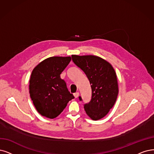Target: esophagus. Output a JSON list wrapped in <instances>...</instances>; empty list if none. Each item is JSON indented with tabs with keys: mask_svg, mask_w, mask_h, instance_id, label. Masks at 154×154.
Returning <instances> with one entry per match:
<instances>
[{
	"mask_svg": "<svg viewBox=\"0 0 154 154\" xmlns=\"http://www.w3.org/2000/svg\"><path fill=\"white\" fill-rule=\"evenodd\" d=\"M73 96H74V97H75V98H78V96H79V92H77V93H74V94H73Z\"/></svg>",
	"mask_w": 154,
	"mask_h": 154,
	"instance_id": "esophagus-1",
	"label": "esophagus"
}]
</instances>
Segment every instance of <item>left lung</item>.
<instances>
[{
	"label": "left lung",
	"instance_id": "1",
	"mask_svg": "<svg viewBox=\"0 0 154 154\" xmlns=\"http://www.w3.org/2000/svg\"><path fill=\"white\" fill-rule=\"evenodd\" d=\"M72 58L86 74L91 88V99L84 104V110L93 120H99L116 101L119 89L116 72L109 62L98 56L72 55ZM79 98L82 101L81 96Z\"/></svg>",
	"mask_w": 154,
	"mask_h": 154
}]
</instances>
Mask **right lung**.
Here are the masks:
<instances>
[{"label": "right lung", "mask_w": 154, "mask_h": 154, "mask_svg": "<svg viewBox=\"0 0 154 154\" xmlns=\"http://www.w3.org/2000/svg\"><path fill=\"white\" fill-rule=\"evenodd\" d=\"M71 57H50L32 71L30 95L37 112L45 117L58 116L74 96L67 89L60 74L69 64Z\"/></svg>", "instance_id": "obj_1"}]
</instances>
